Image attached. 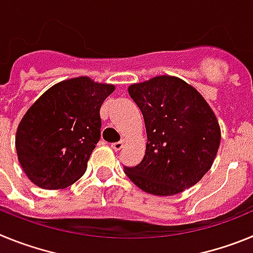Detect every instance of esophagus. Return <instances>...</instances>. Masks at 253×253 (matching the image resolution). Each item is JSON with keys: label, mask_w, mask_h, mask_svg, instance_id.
<instances>
[{"label": "esophagus", "mask_w": 253, "mask_h": 253, "mask_svg": "<svg viewBox=\"0 0 253 253\" xmlns=\"http://www.w3.org/2000/svg\"><path fill=\"white\" fill-rule=\"evenodd\" d=\"M124 146H125L124 140H120V142L113 143V144H111V148H113L114 151H120V149H122Z\"/></svg>", "instance_id": "esophagus-1"}]
</instances>
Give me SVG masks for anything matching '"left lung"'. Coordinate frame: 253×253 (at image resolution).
Masks as SVG:
<instances>
[{"instance_id": "8db88e82", "label": "left lung", "mask_w": 253, "mask_h": 253, "mask_svg": "<svg viewBox=\"0 0 253 253\" xmlns=\"http://www.w3.org/2000/svg\"><path fill=\"white\" fill-rule=\"evenodd\" d=\"M128 92L143 114L146 154L124 167L139 189L171 196L198 184L210 169L220 143L215 114L195 87L175 76L133 84Z\"/></svg>"}]
</instances>
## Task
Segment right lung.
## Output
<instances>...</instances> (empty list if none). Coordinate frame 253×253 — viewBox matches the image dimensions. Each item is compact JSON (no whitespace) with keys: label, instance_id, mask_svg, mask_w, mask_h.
Returning a JSON list of instances; mask_svg holds the SVG:
<instances>
[{"label":"right lung","instance_id":"obj_1","mask_svg":"<svg viewBox=\"0 0 253 253\" xmlns=\"http://www.w3.org/2000/svg\"><path fill=\"white\" fill-rule=\"evenodd\" d=\"M114 90V84L81 76L55 84L29 107L15 146L33 184L66 189L84 176L100 139V107Z\"/></svg>","mask_w":253,"mask_h":253}]
</instances>
